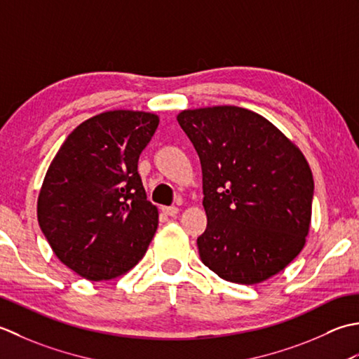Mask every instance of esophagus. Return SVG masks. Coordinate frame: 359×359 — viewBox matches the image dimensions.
I'll return each instance as SVG.
<instances>
[{
  "instance_id": "1",
  "label": "esophagus",
  "mask_w": 359,
  "mask_h": 359,
  "mask_svg": "<svg viewBox=\"0 0 359 359\" xmlns=\"http://www.w3.org/2000/svg\"><path fill=\"white\" fill-rule=\"evenodd\" d=\"M161 210H163L164 215H169V217H177L180 214V209L175 208V206H172V208H163Z\"/></svg>"
}]
</instances>
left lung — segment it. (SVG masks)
<instances>
[{
	"instance_id": "8db88e82",
	"label": "left lung",
	"mask_w": 359,
	"mask_h": 359,
	"mask_svg": "<svg viewBox=\"0 0 359 359\" xmlns=\"http://www.w3.org/2000/svg\"><path fill=\"white\" fill-rule=\"evenodd\" d=\"M177 119L201 161V262L243 285L280 273L302 251L311 224L314 181L301 149L246 108L182 109Z\"/></svg>"
}]
</instances>
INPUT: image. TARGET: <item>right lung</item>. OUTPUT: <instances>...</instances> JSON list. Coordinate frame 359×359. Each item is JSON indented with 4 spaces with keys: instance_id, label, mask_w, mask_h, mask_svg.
<instances>
[{
    "instance_id": "obj_1",
    "label": "right lung",
    "mask_w": 359,
    "mask_h": 359,
    "mask_svg": "<svg viewBox=\"0 0 359 359\" xmlns=\"http://www.w3.org/2000/svg\"><path fill=\"white\" fill-rule=\"evenodd\" d=\"M159 116L109 109L65 139L43 180L36 218L57 259L86 280L127 274L158 229L137 161Z\"/></svg>"
}]
</instances>
